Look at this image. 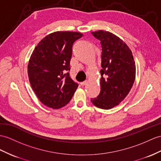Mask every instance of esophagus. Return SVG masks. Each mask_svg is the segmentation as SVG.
Wrapping results in <instances>:
<instances>
[{
	"mask_svg": "<svg viewBox=\"0 0 161 161\" xmlns=\"http://www.w3.org/2000/svg\"><path fill=\"white\" fill-rule=\"evenodd\" d=\"M87 83V80H85V81H83V82H81V83H80L82 86H83V85H85Z\"/></svg>",
	"mask_w": 161,
	"mask_h": 161,
	"instance_id": "1",
	"label": "esophagus"
}]
</instances>
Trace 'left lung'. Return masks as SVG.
<instances>
[{"mask_svg":"<svg viewBox=\"0 0 161 161\" xmlns=\"http://www.w3.org/2000/svg\"><path fill=\"white\" fill-rule=\"evenodd\" d=\"M92 34L100 41L103 69L100 93L91 101L100 108L111 109L130 92L135 79V62L129 47L115 35L101 30Z\"/></svg>","mask_w":161,"mask_h":161,"instance_id":"8db88e82","label":"left lung"}]
</instances>
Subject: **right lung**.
Returning a JSON list of instances; mask_svg holds the SVG:
<instances>
[{
	"label": "right lung",
	"mask_w": 161,
	"mask_h": 161,
	"mask_svg": "<svg viewBox=\"0 0 161 161\" xmlns=\"http://www.w3.org/2000/svg\"><path fill=\"white\" fill-rule=\"evenodd\" d=\"M83 34L57 31L39 42L31 54L28 76L31 87L42 104L54 109L67 104L78 85L69 76L72 46Z\"/></svg>",
	"instance_id": "1"
}]
</instances>
